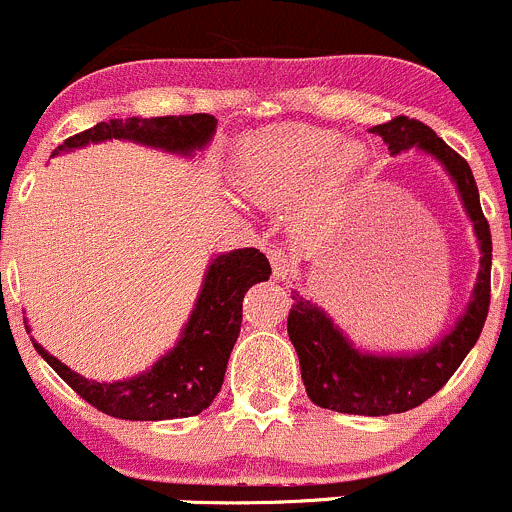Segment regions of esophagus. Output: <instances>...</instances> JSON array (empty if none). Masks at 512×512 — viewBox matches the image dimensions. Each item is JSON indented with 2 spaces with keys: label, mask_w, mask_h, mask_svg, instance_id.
<instances>
[{
  "label": "esophagus",
  "mask_w": 512,
  "mask_h": 512,
  "mask_svg": "<svg viewBox=\"0 0 512 512\" xmlns=\"http://www.w3.org/2000/svg\"><path fill=\"white\" fill-rule=\"evenodd\" d=\"M268 261H271L273 278H278V281L291 276L295 268V258L281 249H268Z\"/></svg>",
  "instance_id": "34e87169"
}]
</instances>
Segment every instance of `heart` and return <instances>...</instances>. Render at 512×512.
<instances>
[{
    "label": "heart",
    "instance_id": "1",
    "mask_svg": "<svg viewBox=\"0 0 512 512\" xmlns=\"http://www.w3.org/2000/svg\"><path fill=\"white\" fill-rule=\"evenodd\" d=\"M367 162L365 147L335 130L281 125L241 147L236 179L258 202H283L315 181L310 204L328 209L362 177Z\"/></svg>",
    "mask_w": 512,
    "mask_h": 512
}]
</instances>
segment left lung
Here are the masks:
<instances>
[{"label":"left lung","mask_w":512,"mask_h":512,"mask_svg":"<svg viewBox=\"0 0 512 512\" xmlns=\"http://www.w3.org/2000/svg\"><path fill=\"white\" fill-rule=\"evenodd\" d=\"M370 133L379 135L392 155L416 147L444 165L461 194L463 209L473 221L481 246V271L466 313L458 318L451 333L434 342L429 350L414 355H372L357 350L323 308L298 291L291 293L288 337L298 352L300 374L310 402L342 414L387 416L409 412L434 397L476 345L491 305L493 244L471 167L429 125L397 115L389 123L374 125Z\"/></svg>","instance_id":"left-lung-1"}]
</instances>
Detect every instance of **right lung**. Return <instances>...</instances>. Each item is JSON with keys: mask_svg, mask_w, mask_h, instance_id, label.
Instances as JSON below:
<instances>
[{"mask_svg": "<svg viewBox=\"0 0 512 512\" xmlns=\"http://www.w3.org/2000/svg\"><path fill=\"white\" fill-rule=\"evenodd\" d=\"M217 130V118L207 113L162 115V118H125L98 123L68 138L54 150L83 147L88 142L133 140L147 147H160L175 155H192L207 147ZM271 266L258 249H236L212 261L204 286L184 325L182 337L167 355L147 372L123 382H91L34 342L36 352L54 367L63 382L86 399L98 412L130 421L184 419L209 407L224 382L234 342L241 330V303L254 283L268 281Z\"/></svg>", "mask_w": 512, "mask_h": 512, "instance_id": "obj_1", "label": "right lung"}]
</instances>
